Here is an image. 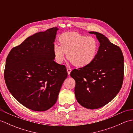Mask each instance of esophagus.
<instances>
[{
  "label": "esophagus",
  "instance_id": "34e87169",
  "mask_svg": "<svg viewBox=\"0 0 133 133\" xmlns=\"http://www.w3.org/2000/svg\"><path fill=\"white\" fill-rule=\"evenodd\" d=\"M67 73H68V75H70V72H71V69H70V67H67Z\"/></svg>",
  "mask_w": 133,
  "mask_h": 133
}]
</instances>
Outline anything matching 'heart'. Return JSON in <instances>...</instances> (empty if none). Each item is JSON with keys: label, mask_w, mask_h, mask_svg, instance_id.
Segmentation results:
<instances>
[{"label": "heart", "mask_w": 133, "mask_h": 133, "mask_svg": "<svg viewBox=\"0 0 133 133\" xmlns=\"http://www.w3.org/2000/svg\"><path fill=\"white\" fill-rule=\"evenodd\" d=\"M61 46L55 44L53 52L56 62L62 63L67 54V59L77 67L89 66L94 61L99 45L92 36L72 32L62 35L59 39Z\"/></svg>", "instance_id": "heart-1"}]
</instances>
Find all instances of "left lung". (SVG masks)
Listing matches in <instances>:
<instances>
[{
    "instance_id": "8db88e82",
    "label": "left lung",
    "mask_w": 133,
    "mask_h": 133,
    "mask_svg": "<svg viewBox=\"0 0 133 133\" xmlns=\"http://www.w3.org/2000/svg\"><path fill=\"white\" fill-rule=\"evenodd\" d=\"M100 46L94 61L89 66L74 69L70 76L75 81V95L81 106L97 109L105 106L122 87L124 58L120 48L101 33L91 31Z\"/></svg>"
}]
</instances>
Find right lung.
<instances>
[{
	"label": "right lung",
	"mask_w": 133,
	"mask_h": 133,
	"mask_svg": "<svg viewBox=\"0 0 133 133\" xmlns=\"http://www.w3.org/2000/svg\"><path fill=\"white\" fill-rule=\"evenodd\" d=\"M58 30L51 28L29 36L7 57L4 77L7 88L20 103L34 111H44L54 105L67 77L66 66L54 61Z\"/></svg>",
	"instance_id": "1"
}]
</instances>
